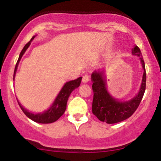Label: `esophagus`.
I'll list each match as a JSON object with an SVG mask.
<instances>
[{
	"label": "esophagus",
	"mask_w": 161,
	"mask_h": 161,
	"mask_svg": "<svg viewBox=\"0 0 161 161\" xmlns=\"http://www.w3.org/2000/svg\"><path fill=\"white\" fill-rule=\"evenodd\" d=\"M89 81V76L87 75H85L84 76L82 77V82L83 83H87Z\"/></svg>",
	"instance_id": "1"
}]
</instances>
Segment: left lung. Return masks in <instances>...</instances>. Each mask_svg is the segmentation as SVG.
I'll use <instances>...</instances> for the list:
<instances>
[{
  "label": "left lung",
  "mask_w": 161,
  "mask_h": 161,
  "mask_svg": "<svg viewBox=\"0 0 161 161\" xmlns=\"http://www.w3.org/2000/svg\"><path fill=\"white\" fill-rule=\"evenodd\" d=\"M132 54L140 57L144 73L138 95L129 101H119L110 95L106 87L104 71H95L92 73V90L94 92L92 113L99 120L108 124L119 123L130 117L139 106L146 87L145 66L142 52L138 46L135 45L132 50Z\"/></svg>",
  "instance_id": "left-lung-1"
}]
</instances>
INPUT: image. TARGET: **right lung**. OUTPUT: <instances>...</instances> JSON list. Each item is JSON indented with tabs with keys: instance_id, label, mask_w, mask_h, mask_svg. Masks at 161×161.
Here are the masks:
<instances>
[{
	"instance_id": "1",
	"label": "right lung",
	"mask_w": 161,
	"mask_h": 161,
	"mask_svg": "<svg viewBox=\"0 0 161 161\" xmlns=\"http://www.w3.org/2000/svg\"><path fill=\"white\" fill-rule=\"evenodd\" d=\"M36 36H33L31 40L24 46V47L22 50V51L19 53V59H18L17 63H16L15 69H14V79L15 77V74L16 69H17L18 64L21 60L22 57L24 54V53L25 52L28 47L30 45L31 42L34 39V38ZM81 81H82V77H79V78L75 79V80L69 81L65 83L64 87L62 88V89L60 90V93L58 94V95L57 96L56 99L53 101V104L50 107L48 110H45V111L42 113H38V114H33L32 112H29V110H27L26 109H25L22 106L21 104L18 101V104H19L20 108L22 109L24 114L26 115L27 117H29V119H31L32 120L38 123H51L53 122L57 121L59 118L65 112L66 108V103H67V100L69 98L70 94L73 90L75 89L76 88L80 86Z\"/></svg>"
}]
</instances>
